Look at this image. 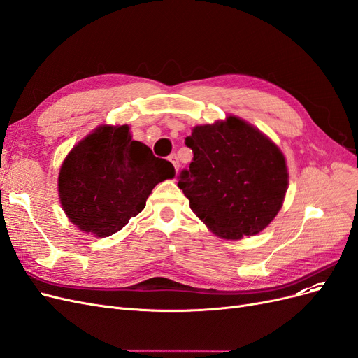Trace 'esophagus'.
I'll return each mask as SVG.
<instances>
[{"instance_id":"1","label":"esophagus","mask_w":358,"mask_h":358,"mask_svg":"<svg viewBox=\"0 0 358 358\" xmlns=\"http://www.w3.org/2000/svg\"><path fill=\"white\" fill-rule=\"evenodd\" d=\"M169 159L171 161V164H173V166H175V169H176V171H178V170H179V166H180V164H179V159H178L176 154H171V155L169 157Z\"/></svg>"}]
</instances>
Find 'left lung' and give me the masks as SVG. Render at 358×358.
<instances>
[{
    "mask_svg": "<svg viewBox=\"0 0 358 358\" xmlns=\"http://www.w3.org/2000/svg\"><path fill=\"white\" fill-rule=\"evenodd\" d=\"M194 158L178 187L189 208L222 239L254 236L273 221L288 188L284 154L237 116L197 125L185 138Z\"/></svg>",
    "mask_w": 358,
    "mask_h": 358,
    "instance_id": "1",
    "label": "left lung"
}]
</instances>
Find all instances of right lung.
<instances>
[{
    "label": "right lung",
    "mask_w": 358,
    "mask_h": 358,
    "mask_svg": "<svg viewBox=\"0 0 358 358\" xmlns=\"http://www.w3.org/2000/svg\"><path fill=\"white\" fill-rule=\"evenodd\" d=\"M173 176L171 162L133 140L128 125H101L64 159L59 200L82 231L107 237L142 212L155 185Z\"/></svg>",
    "instance_id": "1"
}]
</instances>
